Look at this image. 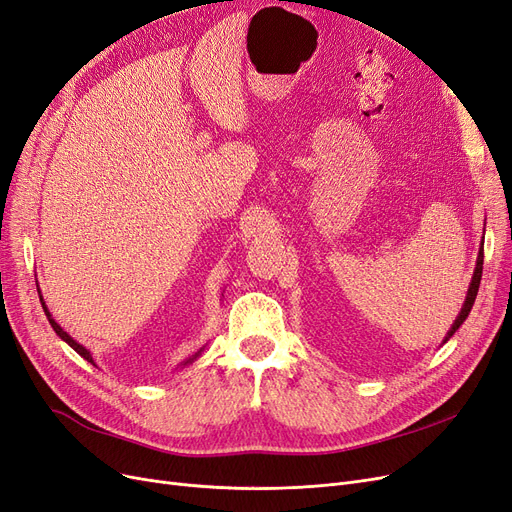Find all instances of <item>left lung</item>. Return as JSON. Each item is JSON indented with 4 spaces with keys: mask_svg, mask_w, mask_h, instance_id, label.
Returning a JSON list of instances; mask_svg holds the SVG:
<instances>
[{
    "mask_svg": "<svg viewBox=\"0 0 512 512\" xmlns=\"http://www.w3.org/2000/svg\"><path fill=\"white\" fill-rule=\"evenodd\" d=\"M481 275H483V241H481V248H479V256H477V267H474V275H472V281H470V288H468V294H466V301H464V305H462V311H460V315L455 317V322H453L451 330L447 332L445 341H449V339L453 337V334H455V330L460 328V326L466 322V317H468V313H470V309H472V305H474V298H477V292H479ZM445 341H443V343H445Z\"/></svg>",
    "mask_w": 512,
    "mask_h": 512,
    "instance_id": "left-lung-1",
    "label": "left lung"
}]
</instances>
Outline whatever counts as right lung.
I'll return each mask as SVG.
<instances>
[{
	"label": "right lung",
	"instance_id": "right-lung-1",
	"mask_svg": "<svg viewBox=\"0 0 512 512\" xmlns=\"http://www.w3.org/2000/svg\"><path fill=\"white\" fill-rule=\"evenodd\" d=\"M40 303H42V309H44V313H46V317H48V322H50L52 330H55V332L59 334V337H61V339H63V341H65L69 347H72L74 351H78V354H80L84 360H88V362H91V364L95 366V360H93V356H91V351H88L86 347H82L80 343H76V341H74L72 337H69V334H67V332H65V330H63V328H61V326L55 322V320H52V315H50V311H48V307H46V303H44V298H42V296H40ZM201 351H203V349H201ZM201 351H197V354L192 356V358H188L184 364H190L192 360H197V358H199V354H201Z\"/></svg>",
	"mask_w": 512,
	"mask_h": 512
}]
</instances>
